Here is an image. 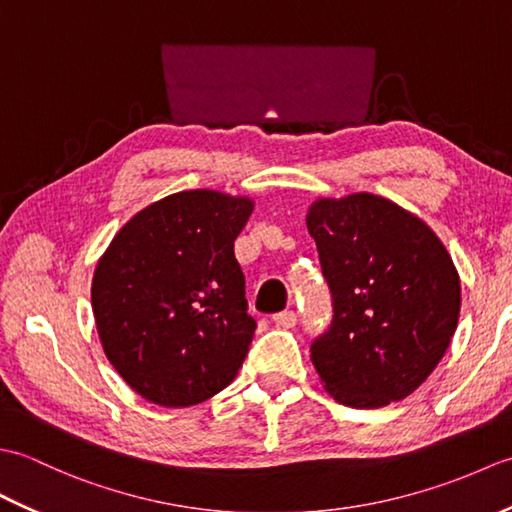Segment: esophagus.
<instances>
[{
  "label": "esophagus",
  "mask_w": 512,
  "mask_h": 512,
  "mask_svg": "<svg viewBox=\"0 0 512 512\" xmlns=\"http://www.w3.org/2000/svg\"><path fill=\"white\" fill-rule=\"evenodd\" d=\"M273 321L279 325V328H284V330H288V328H292V325L297 323V314L292 312V310H284V312H279V314H275L273 317Z\"/></svg>",
  "instance_id": "obj_1"
}]
</instances>
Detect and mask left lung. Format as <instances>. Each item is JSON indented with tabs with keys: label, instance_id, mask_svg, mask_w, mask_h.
<instances>
[{
	"label": "left lung",
	"instance_id": "1",
	"mask_svg": "<svg viewBox=\"0 0 512 512\" xmlns=\"http://www.w3.org/2000/svg\"><path fill=\"white\" fill-rule=\"evenodd\" d=\"M332 321L310 361L341 405L376 409L418 389L447 352L460 279L436 233L372 193L319 200L308 213Z\"/></svg>",
	"mask_w": 512,
	"mask_h": 512
}]
</instances>
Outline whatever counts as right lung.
Instances as JSON below:
<instances>
[{
	"label": "right lung",
	"mask_w": 512,
	"mask_h": 512,
	"mask_svg": "<svg viewBox=\"0 0 512 512\" xmlns=\"http://www.w3.org/2000/svg\"><path fill=\"white\" fill-rule=\"evenodd\" d=\"M253 202L182 191L129 220L92 281L103 350L125 383L160 407H189L237 376L257 321L235 259Z\"/></svg>",
	"instance_id": "1"
}]
</instances>
